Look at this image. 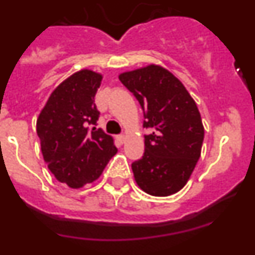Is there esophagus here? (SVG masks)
Returning a JSON list of instances; mask_svg holds the SVG:
<instances>
[{
    "label": "esophagus",
    "mask_w": 255,
    "mask_h": 255,
    "mask_svg": "<svg viewBox=\"0 0 255 255\" xmlns=\"http://www.w3.org/2000/svg\"><path fill=\"white\" fill-rule=\"evenodd\" d=\"M117 140L120 141V143H125V140H126V136L124 134H121V135H119V136H117Z\"/></svg>",
    "instance_id": "obj_1"
}]
</instances>
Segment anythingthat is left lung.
I'll return each mask as SVG.
<instances>
[{
	"label": "left lung",
	"mask_w": 255,
	"mask_h": 255,
	"mask_svg": "<svg viewBox=\"0 0 255 255\" xmlns=\"http://www.w3.org/2000/svg\"><path fill=\"white\" fill-rule=\"evenodd\" d=\"M144 110V154L131 164L139 188L168 197L186 185L202 152L204 126L195 101L176 76L159 65L119 75Z\"/></svg>",
	"instance_id": "left-lung-1"
}]
</instances>
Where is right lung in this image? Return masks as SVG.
<instances>
[{"instance_id":"add662e5","label":"right lung","mask_w":255,"mask_h":255,"mask_svg":"<svg viewBox=\"0 0 255 255\" xmlns=\"http://www.w3.org/2000/svg\"><path fill=\"white\" fill-rule=\"evenodd\" d=\"M103 75L82 69L53 89L37 119L44 162L53 176L71 189L83 188L102 175L117 153L114 138L96 126L94 105Z\"/></svg>"}]
</instances>
